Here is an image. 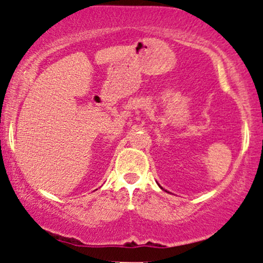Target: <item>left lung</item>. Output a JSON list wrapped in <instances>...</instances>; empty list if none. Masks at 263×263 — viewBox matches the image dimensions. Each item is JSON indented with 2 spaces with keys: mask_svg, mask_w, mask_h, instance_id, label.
Masks as SVG:
<instances>
[{
  "mask_svg": "<svg viewBox=\"0 0 263 263\" xmlns=\"http://www.w3.org/2000/svg\"><path fill=\"white\" fill-rule=\"evenodd\" d=\"M159 186H161V185H159ZM161 188H162V186H161ZM162 189H163V188H162Z\"/></svg>",
  "mask_w": 263,
  "mask_h": 263,
  "instance_id": "1",
  "label": "left lung"
}]
</instances>
